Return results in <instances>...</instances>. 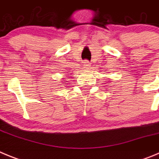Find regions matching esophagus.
<instances>
[{
    "label": "esophagus",
    "mask_w": 159,
    "mask_h": 159,
    "mask_svg": "<svg viewBox=\"0 0 159 159\" xmlns=\"http://www.w3.org/2000/svg\"><path fill=\"white\" fill-rule=\"evenodd\" d=\"M90 67H91V63H90L89 61H88V60H85L84 62V68H85V69H89Z\"/></svg>",
    "instance_id": "esophagus-1"
}]
</instances>
